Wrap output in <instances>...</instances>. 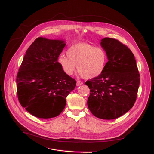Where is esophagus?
Wrapping results in <instances>:
<instances>
[{"instance_id":"obj_1","label":"esophagus","mask_w":154,"mask_h":154,"mask_svg":"<svg viewBox=\"0 0 154 154\" xmlns=\"http://www.w3.org/2000/svg\"><path fill=\"white\" fill-rule=\"evenodd\" d=\"M83 84V82L81 81H77V86H81V85H82Z\"/></svg>"}]
</instances>
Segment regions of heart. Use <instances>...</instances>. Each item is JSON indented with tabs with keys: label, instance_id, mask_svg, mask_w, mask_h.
Masks as SVG:
<instances>
[{
	"label": "heart",
	"instance_id": "obj_1",
	"mask_svg": "<svg viewBox=\"0 0 154 154\" xmlns=\"http://www.w3.org/2000/svg\"><path fill=\"white\" fill-rule=\"evenodd\" d=\"M67 57L60 55L58 63L66 75L75 71L85 79H90L101 75L108 62L106 51L101 47H95L87 42H77L69 48Z\"/></svg>",
	"mask_w": 154,
	"mask_h": 154
}]
</instances>
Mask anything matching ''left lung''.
Here are the masks:
<instances>
[{"mask_svg":"<svg viewBox=\"0 0 154 154\" xmlns=\"http://www.w3.org/2000/svg\"><path fill=\"white\" fill-rule=\"evenodd\" d=\"M108 55L101 75L88 80L90 95L87 104L93 115L102 119H114L133 107L140 83L133 53L116 39L106 37L100 42Z\"/></svg>","mask_w":154,"mask_h":154,"instance_id":"obj_1","label":"left lung"}]
</instances>
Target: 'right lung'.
I'll return each mask as SVG.
<instances>
[{"mask_svg":"<svg viewBox=\"0 0 154 154\" xmlns=\"http://www.w3.org/2000/svg\"><path fill=\"white\" fill-rule=\"evenodd\" d=\"M65 45L63 40L38 37L26 51L17 73V91L21 106L33 116H58L76 86L75 80L66 75L58 63Z\"/></svg>","mask_w":154,"mask_h":154,"instance_id":"1","label":"right lung"}]
</instances>
